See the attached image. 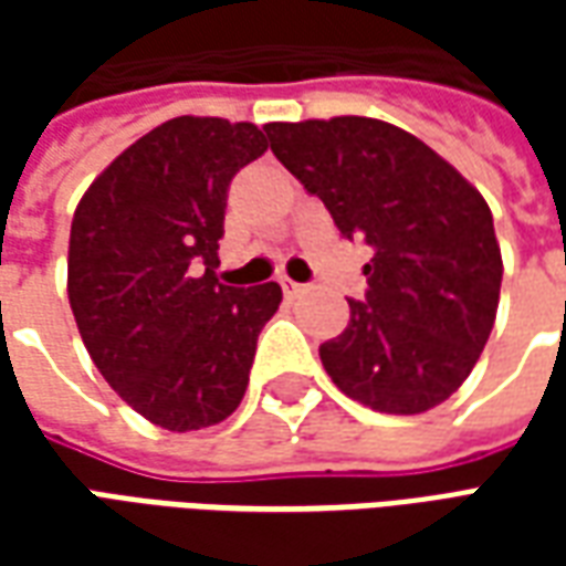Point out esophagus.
<instances>
[{
  "instance_id": "34e87169",
  "label": "esophagus",
  "mask_w": 566,
  "mask_h": 566,
  "mask_svg": "<svg viewBox=\"0 0 566 566\" xmlns=\"http://www.w3.org/2000/svg\"><path fill=\"white\" fill-rule=\"evenodd\" d=\"M282 291L287 296H294V294H300V291H303V284L294 282V279H282Z\"/></svg>"
}]
</instances>
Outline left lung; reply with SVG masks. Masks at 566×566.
Returning a JSON list of instances; mask_svg holds the SVG:
<instances>
[{
  "mask_svg": "<svg viewBox=\"0 0 566 566\" xmlns=\"http://www.w3.org/2000/svg\"><path fill=\"white\" fill-rule=\"evenodd\" d=\"M272 154L364 239L367 294L318 348L333 385L388 416L449 400L485 348L497 315L500 260L491 209L454 166L376 117L266 124Z\"/></svg>",
  "mask_w": 566,
  "mask_h": 566,
  "instance_id": "1",
  "label": "left lung"
}]
</instances>
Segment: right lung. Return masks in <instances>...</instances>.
<instances>
[{
    "mask_svg": "<svg viewBox=\"0 0 566 566\" xmlns=\"http://www.w3.org/2000/svg\"><path fill=\"white\" fill-rule=\"evenodd\" d=\"M266 150L254 124L172 117L81 197L69 303L93 364L150 424L202 430L233 416L275 282L221 284L218 239L235 172Z\"/></svg>",
    "mask_w": 566,
    "mask_h": 566,
    "instance_id": "1",
    "label": "right lung"
}]
</instances>
